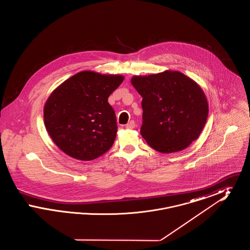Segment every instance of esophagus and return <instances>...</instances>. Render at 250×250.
<instances>
[{
	"instance_id": "obj_1",
	"label": "esophagus",
	"mask_w": 250,
	"mask_h": 250,
	"mask_svg": "<svg viewBox=\"0 0 250 250\" xmlns=\"http://www.w3.org/2000/svg\"><path fill=\"white\" fill-rule=\"evenodd\" d=\"M126 128H127V129H133V128H135V122H134V121L128 122V124L126 125Z\"/></svg>"
}]
</instances>
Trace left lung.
<instances>
[{
    "mask_svg": "<svg viewBox=\"0 0 250 250\" xmlns=\"http://www.w3.org/2000/svg\"><path fill=\"white\" fill-rule=\"evenodd\" d=\"M131 83L143 97L142 136L155 151L179 152L200 137L209 108L195 81L182 72L166 70L134 76Z\"/></svg>",
    "mask_w": 250,
    "mask_h": 250,
    "instance_id": "obj_1",
    "label": "left lung"
}]
</instances>
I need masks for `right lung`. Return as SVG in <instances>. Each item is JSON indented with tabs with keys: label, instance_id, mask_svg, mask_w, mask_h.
I'll list each match as a JSON object with an SVG mask.
<instances>
[{
	"label": "right lung",
	"instance_id": "1",
	"mask_svg": "<svg viewBox=\"0 0 250 250\" xmlns=\"http://www.w3.org/2000/svg\"><path fill=\"white\" fill-rule=\"evenodd\" d=\"M124 79L122 75L85 70L52 91L44 106V123L64 154L90 161L112 146L118 127L107 98Z\"/></svg>",
	"mask_w": 250,
	"mask_h": 250
}]
</instances>
